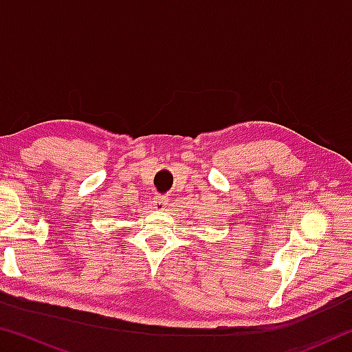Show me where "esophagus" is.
Segmentation results:
<instances>
[{"label":"esophagus","instance_id":"1","mask_svg":"<svg viewBox=\"0 0 352 352\" xmlns=\"http://www.w3.org/2000/svg\"><path fill=\"white\" fill-rule=\"evenodd\" d=\"M155 206H157V210L160 211H164L166 206H168V199L164 197H158L157 200H155Z\"/></svg>","mask_w":352,"mask_h":352}]
</instances>
